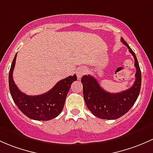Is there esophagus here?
<instances>
[{"label":"esophagus","mask_w":153,"mask_h":153,"mask_svg":"<svg viewBox=\"0 0 153 153\" xmlns=\"http://www.w3.org/2000/svg\"><path fill=\"white\" fill-rule=\"evenodd\" d=\"M85 72H86V70L85 68H79L76 71L77 78L79 79L81 78V77L82 76L85 74Z\"/></svg>","instance_id":"obj_1"}]
</instances>
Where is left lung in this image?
Wrapping results in <instances>:
<instances>
[{
	"instance_id": "8db88e82",
	"label": "left lung",
	"mask_w": 153,
	"mask_h": 153,
	"mask_svg": "<svg viewBox=\"0 0 153 153\" xmlns=\"http://www.w3.org/2000/svg\"><path fill=\"white\" fill-rule=\"evenodd\" d=\"M121 41L128 48L135 59V81L131 88L117 94H111L105 91L91 75H85L81 79L86 106L93 115L100 119L112 120L127 113L135 104L141 90V73L136 56L122 37Z\"/></svg>"
}]
</instances>
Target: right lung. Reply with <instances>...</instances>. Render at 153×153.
Wrapping results in <instances>:
<instances>
[{
	"instance_id": "add662e5",
	"label": "right lung",
	"mask_w": 153,
	"mask_h": 153,
	"mask_svg": "<svg viewBox=\"0 0 153 153\" xmlns=\"http://www.w3.org/2000/svg\"><path fill=\"white\" fill-rule=\"evenodd\" d=\"M16 58L17 53L9 74V91L15 105L23 114L34 120L48 121L59 116L63 109L71 85L77 79L76 74L60 80L50 91L41 95H26L19 90L13 80Z\"/></svg>"
}]
</instances>
